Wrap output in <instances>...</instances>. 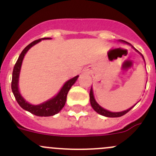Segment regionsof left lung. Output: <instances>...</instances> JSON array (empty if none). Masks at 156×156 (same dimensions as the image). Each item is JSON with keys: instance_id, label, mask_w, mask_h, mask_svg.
Here are the masks:
<instances>
[{"instance_id": "obj_1", "label": "left lung", "mask_w": 156, "mask_h": 156, "mask_svg": "<svg viewBox=\"0 0 156 156\" xmlns=\"http://www.w3.org/2000/svg\"><path fill=\"white\" fill-rule=\"evenodd\" d=\"M120 41L122 42H124V43H126L127 44H130V46L132 47L133 49H134L136 51L138 52V50H136V49H135L133 48V46H132L130 44L127 43V41H123V40H121ZM141 56H143V59H144V56L143 55H141ZM144 61H145V59H144ZM90 104H91V106H92V108H94V110H95L96 112H97L98 114L101 115H103V116H106V117H109V118H117V117H121V116L124 115L126 114L127 112H128L129 111H130V109H131L133 107V106H132V107H130V108H128V109L125 110V111H123V112H109L108 111V110L105 109V108H103V107H101V106H100V105L98 104V103L96 102L95 99H94V92H93V89H92V87H91V89H90Z\"/></svg>"}]
</instances>
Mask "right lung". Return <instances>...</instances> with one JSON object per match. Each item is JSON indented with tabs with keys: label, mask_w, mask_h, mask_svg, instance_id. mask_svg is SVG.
I'll use <instances>...</instances> for the list:
<instances>
[{
	"label": "right lung",
	"mask_w": 156,
	"mask_h": 156,
	"mask_svg": "<svg viewBox=\"0 0 156 156\" xmlns=\"http://www.w3.org/2000/svg\"><path fill=\"white\" fill-rule=\"evenodd\" d=\"M48 39H51L50 37H44V38L38 39L34 41L31 42L29 44L24 50L22 51L20 53V56H19L18 59H17L16 62L15 66H14L13 71H12V83H11V88H12V94H13L14 97H15L17 103H19L20 106L23 108V109L26 110V111L29 112L31 114L35 115L37 116H52L54 115L57 114L59 112L61 109L64 107L66 102V97L68 92L75 83L78 78V75L74 77L72 79L69 80L66 82L64 84L63 87L60 90L58 94L53 97L50 100L48 101L44 102L43 103H41L39 105H31L26 101L24 98L21 96L20 91H19L18 87V83H19V77H20V69H21L22 62H23V58H24L25 55L27 53L28 50L34 44L40 42L41 40H48Z\"/></svg>",
	"instance_id": "1"
}]
</instances>
